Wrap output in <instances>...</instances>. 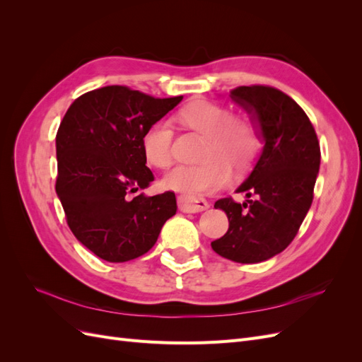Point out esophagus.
Returning a JSON list of instances; mask_svg holds the SVG:
<instances>
[{"label": "esophagus", "instance_id": "obj_1", "mask_svg": "<svg viewBox=\"0 0 362 362\" xmlns=\"http://www.w3.org/2000/svg\"><path fill=\"white\" fill-rule=\"evenodd\" d=\"M178 206L182 213H199L206 210L208 202L202 198H196L190 194H180L178 196Z\"/></svg>", "mask_w": 362, "mask_h": 362}]
</instances>
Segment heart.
<instances>
[{
  "label": "heart",
  "instance_id": "b5f03b06",
  "mask_svg": "<svg viewBox=\"0 0 362 362\" xmlns=\"http://www.w3.org/2000/svg\"><path fill=\"white\" fill-rule=\"evenodd\" d=\"M181 124L206 137L204 166H178L163 180V185L180 192H216L231 181V168L246 172L258 158L262 136L250 115H234L233 108L211 101L187 105L178 115ZM175 129L166 119L152 122L141 137V151L148 164L166 169L173 158Z\"/></svg>",
  "mask_w": 362,
  "mask_h": 362
}]
</instances>
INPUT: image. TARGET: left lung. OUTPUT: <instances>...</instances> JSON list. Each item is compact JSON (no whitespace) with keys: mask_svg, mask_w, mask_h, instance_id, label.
Wrapping results in <instances>:
<instances>
[{"mask_svg":"<svg viewBox=\"0 0 362 362\" xmlns=\"http://www.w3.org/2000/svg\"><path fill=\"white\" fill-rule=\"evenodd\" d=\"M231 98L258 120L264 149L247 180L231 196L216 201L228 216V233L211 242L223 258L243 264L266 261L286 249L298 234L314 198L320 168V145L302 107L279 89L262 84L240 86Z\"/></svg>","mask_w":362,"mask_h":362,"instance_id":"obj_1","label":"left lung"}]
</instances>
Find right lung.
<instances>
[{"mask_svg":"<svg viewBox=\"0 0 362 362\" xmlns=\"http://www.w3.org/2000/svg\"><path fill=\"white\" fill-rule=\"evenodd\" d=\"M181 100L105 86L76 98L64 115L56 136V192L71 231L96 257L124 262L146 254L177 213L173 192L129 194L154 181L144 133Z\"/></svg>","mask_w":362,"mask_h":362,"instance_id":"1","label":"right lung"}]
</instances>
